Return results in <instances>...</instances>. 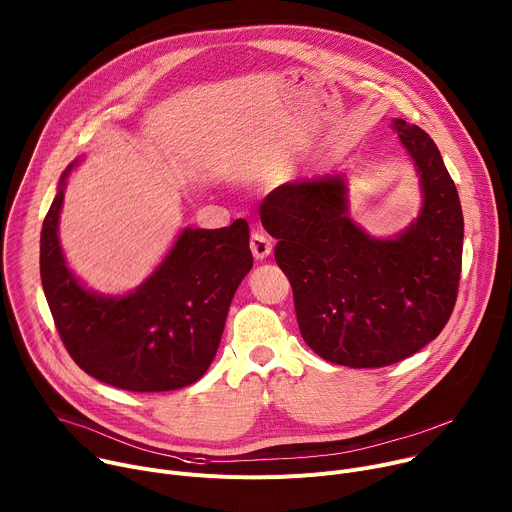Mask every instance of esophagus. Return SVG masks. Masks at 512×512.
Returning <instances> with one entry per match:
<instances>
[{"label":"esophagus","mask_w":512,"mask_h":512,"mask_svg":"<svg viewBox=\"0 0 512 512\" xmlns=\"http://www.w3.org/2000/svg\"><path fill=\"white\" fill-rule=\"evenodd\" d=\"M249 247H251L253 257H255V259H259V261H263L265 257H269V255H271V249H273L271 241H269L263 233H259V231L251 235V243H249Z\"/></svg>","instance_id":"1"}]
</instances>
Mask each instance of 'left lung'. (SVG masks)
Listing matches in <instances>:
<instances>
[{
  "label": "left lung",
  "instance_id": "obj_1",
  "mask_svg": "<svg viewBox=\"0 0 512 512\" xmlns=\"http://www.w3.org/2000/svg\"><path fill=\"white\" fill-rule=\"evenodd\" d=\"M423 194L415 221L375 239L348 216L344 176L287 182L261 202L275 261L294 289L302 338L350 369L399 362L448 324L462 271L464 216L440 150L417 125L395 119Z\"/></svg>",
  "mask_w": 512,
  "mask_h": 512
}]
</instances>
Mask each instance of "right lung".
<instances>
[{"label": "right lung", "mask_w": 512, "mask_h": 512, "mask_svg": "<svg viewBox=\"0 0 512 512\" xmlns=\"http://www.w3.org/2000/svg\"><path fill=\"white\" fill-rule=\"evenodd\" d=\"M72 162L44 218L40 277L56 330L79 367L101 383L162 393L196 383L221 344L235 291L253 267L249 225L184 229L160 267L127 296H101L66 267L58 218Z\"/></svg>", "instance_id": "obj_1"}]
</instances>
